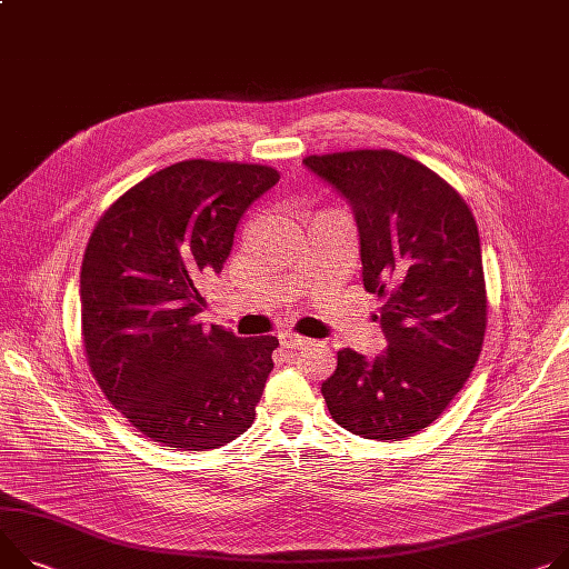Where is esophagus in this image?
I'll return each mask as SVG.
<instances>
[{"mask_svg":"<svg viewBox=\"0 0 569 569\" xmlns=\"http://www.w3.org/2000/svg\"><path fill=\"white\" fill-rule=\"evenodd\" d=\"M280 341L287 346V348H302V346H310L312 339L308 337H300L296 332H280Z\"/></svg>","mask_w":569,"mask_h":569,"instance_id":"obj_1","label":"esophagus"}]
</instances>
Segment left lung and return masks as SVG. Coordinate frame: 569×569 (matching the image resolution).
Here are the masks:
<instances>
[{
  "label": "left lung",
  "instance_id": "left-lung-1",
  "mask_svg": "<svg viewBox=\"0 0 569 569\" xmlns=\"http://www.w3.org/2000/svg\"><path fill=\"white\" fill-rule=\"evenodd\" d=\"M302 163L351 204L365 289L385 298L387 351L371 362L339 351L321 385L326 406L365 440H403L447 410L483 348L488 296L473 213L440 174L395 150Z\"/></svg>",
  "mask_w": 569,
  "mask_h": 569
}]
</instances>
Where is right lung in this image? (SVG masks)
<instances>
[{"mask_svg":"<svg viewBox=\"0 0 569 569\" xmlns=\"http://www.w3.org/2000/svg\"><path fill=\"white\" fill-rule=\"evenodd\" d=\"M278 180L259 163H172L122 193L86 246V360L109 403L161 447L218 449L252 426L278 339L200 323V284Z\"/></svg>","mask_w":569,"mask_h":569,"instance_id":"obj_1","label":"right lung"}]
</instances>
